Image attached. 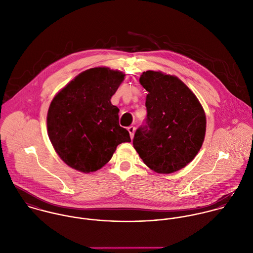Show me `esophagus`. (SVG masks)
Returning <instances> with one entry per match:
<instances>
[{
  "label": "esophagus",
  "mask_w": 253,
  "mask_h": 253,
  "mask_svg": "<svg viewBox=\"0 0 253 253\" xmlns=\"http://www.w3.org/2000/svg\"><path fill=\"white\" fill-rule=\"evenodd\" d=\"M127 130L129 132V135H130V138L132 139L133 138V135H134V131H135V126H130L127 127Z\"/></svg>",
  "instance_id": "1"
}]
</instances>
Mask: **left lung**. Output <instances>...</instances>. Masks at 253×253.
I'll use <instances>...</instances> for the list:
<instances>
[{"instance_id": "8db88e82", "label": "left lung", "mask_w": 253, "mask_h": 253, "mask_svg": "<svg viewBox=\"0 0 253 253\" xmlns=\"http://www.w3.org/2000/svg\"><path fill=\"white\" fill-rule=\"evenodd\" d=\"M148 91L145 125L136 129L133 147L152 170L169 174L186 167L200 151L206 135V114L191 89L175 76L142 73Z\"/></svg>"}]
</instances>
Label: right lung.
Listing matches in <instances>:
<instances>
[{
    "mask_svg": "<svg viewBox=\"0 0 253 253\" xmlns=\"http://www.w3.org/2000/svg\"><path fill=\"white\" fill-rule=\"evenodd\" d=\"M125 74L95 67L79 74L52 99L47 134L55 152L81 172L96 171L111 160L117 146L130 142L119 125V108L110 99Z\"/></svg>",
    "mask_w": 253,
    "mask_h": 253,
    "instance_id": "1",
    "label": "right lung"
}]
</instances>
